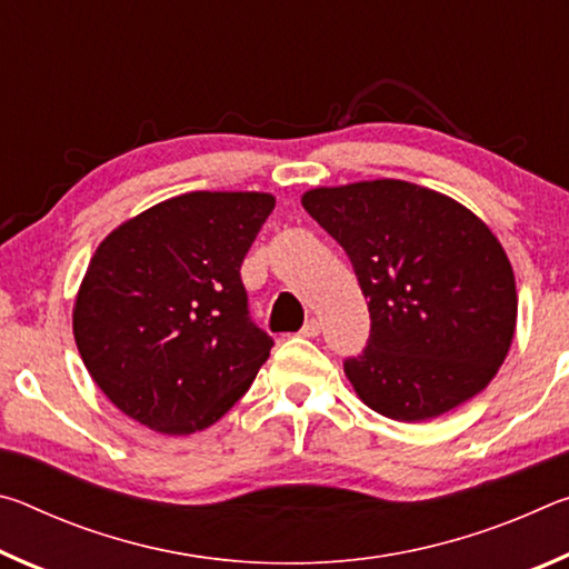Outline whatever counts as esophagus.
Returning a JSON list of instances; mask_svg holds the SVG:
<instances>
[{"instance_id": "1", "label": "esophagus", "mask_w": 569, "mask_h": 569, "mask_svg": "<svg viewBox=\"0 0 569 569\" xmlns=\"http://www.w3.org/2000/svg\"><path fill=\"white\" fill-rule=\"evenodd\" d=\"M321 333V323L316 321V319H311V321H306L303 323V329H301V336L303 339H316V336Z\"/></svg>"}]
</instances>
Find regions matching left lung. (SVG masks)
<instances>
[{"instance_id":"1","label":"left lung","mask_w":569,"mask_h":569,"mask_svg":"<svg viewBox=\"0 0 569 569\" xmlns=\"http://www.w3.org/2000/svg\"><path fill=\"white\" fill-rule=\"evenodd\" d=\"M301 203L339 240L369 298V343L343 363L366 407L427 421L487 389L515 339L517 288L485 220L391 178L313 188Z\"/></svg>"}]
</instances>
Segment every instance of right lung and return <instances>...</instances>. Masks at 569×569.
Returning a JSON list of instances; mask_svg holds the SVG:
<instances>
[{
  "label": "right lung",
  "mask_w": 569,
  "mask_h": 569,
  "mask_svg": "<svg viewBox=\"0 0 569 569\" xmlns=\"http://www.w3.org/2000/svg\"><path fill=\"white\" fill-rule=\"evenodd\" d=\"M273 206L271 192H186L94 250L72 308L74 343L130 419L186 437L253 383L273 339L248 319L240 263Z\"/></svg>",
  "instance_id": "1"
}]
</instances>
